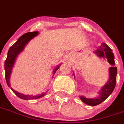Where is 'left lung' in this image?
Masks as SVG:
<instances>
[{"label": "left lung", "instance_id": "1", "mask_svg": "<svg viewBox=\"0 0 124 124\" xmlns=\"http://www.w3.org/2000/svg\"><path fill=\"white\" fill-rule=\"evenodd\" d=\"M95 53L100 57H106L108 62L112 65L109 69V80L102 87L100 91V96L95 99H86L84 96H80V99L85 103L89 105H97L104 101L113 92L116 85L117 69L115 67V57L110 48L105 44H102L97 48Z\"/></svg>", "mask_w": 124, "mask_h": 124}]
</instances>
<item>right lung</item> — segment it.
I'll return each mask as SVG.
<instances>
[{
	"instance_id": "add662e5",
	"label": "right lung",
	"mask_w": 124,
	"mask_h": 124,
	"mask_svg": "<svg viewBox=\"0 0 124 124\" xmlns=\"http://www.w3.org/2000/svg\"><path fill=\"white\" fill-rule=\"evenodd\" d=\"M38 35V32H28L23 35L21 37H19V39L16 43H14L12 46L9 48L8 53L7 59L5 61V79H6V83L8 84V87H10L9 85V78H10V74L12 72V69L14 66V64L15 62V60L16 58V56L18 55L20 52H21L24 48L25 44L32 39L34 37ZM60 66L57 67L54 70V74L56 72V71L59 69ZM11 89L13 91V92L16 94L20 99L24 100L29 99H39L41 96H43L45 93H42L40 95H37V96H30V95H24L23 94L19 93L14 90L12 88Z\"/></svg>"
}]
</instances>
